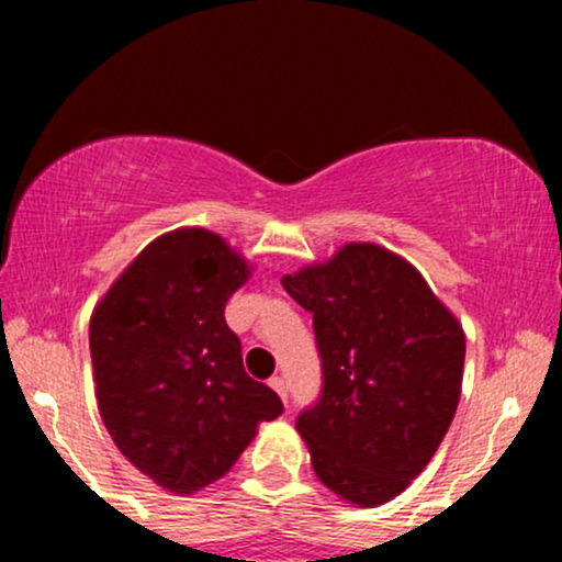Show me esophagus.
I'll list each match as a JSON object with an SVG mask.
<instances>
[{
	"instance_id": "1",
	"label": "esophagus",
	"mask_w": 562,
	"mask_h": 562,
	"mask_svg": "<svg viewBox=\"0 0 562 562\" xmlns=\"http://www.w3.org/2000/svg\"><path fill=\"white\" fill-rule=\"evenodd\" d=\"M269 385H272V389L280 393V398L282 402H288V385H285V380H282L280 375H274L272 380H269Z\"/></svg>"
}]
</instances>
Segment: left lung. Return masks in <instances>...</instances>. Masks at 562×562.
<instances>
[{"mask_svg":"<svg viewBox=\"0 0 562 562\" xmlns=\"http://www.w3.org/2000/svg\"><path fill=\"white\" fill-rule=\"evenodd\" d=\"M314 317L322 391L295 428L330 492L383 505L428 465L454 420L465 333L412 263L351 243L282 277Z\"/></svg>","mask_w":562,"mask_h":562,"instance_id":"obj_1","label":"left lung"}]
</instances>
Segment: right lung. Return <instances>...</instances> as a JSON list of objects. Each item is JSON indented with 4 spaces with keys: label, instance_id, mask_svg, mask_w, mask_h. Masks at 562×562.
<instances>
[{
    "label": "right lung",
    "instance_id": "add662e5",
    "mask_svg": "<svg viewBox=\"0 0 562 562\" xmlns=\"http://www.w3.org/2000/svg\"><path fill=\"white\" fill-rule=\"evenodd\" d=\"M248 263L209 229L158 237L89 322L102 423L121 454L173 494L229 473L280 396L245 372L224 306Z\"/></svg>",
    "mask_w": 562,
    "mask_h": 562
}]
</instances>
